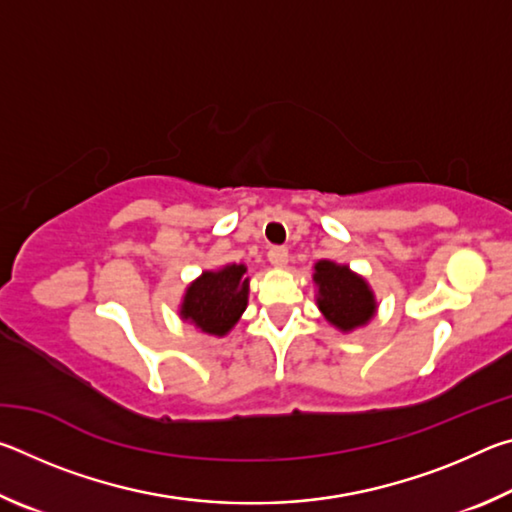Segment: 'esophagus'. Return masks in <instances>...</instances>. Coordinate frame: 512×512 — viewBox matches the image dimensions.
Returning <instances> with one entry per match:
<instances>
[{"instance_id":"obj_1","label":"esophagus","mask_w":512,"mask_h":512,"mask_svg":"<svg viewBox=\"0 0 512 512\" xmlns=\"http://www.w3.org/2000/svg\"><path fill=\"white\" fill-rule=\"evenodd\" d=\"M268 262H271L277 268H284L289 264V250L282 248V246L271 248V250H268Z\"/></svg>"}]
</instances>
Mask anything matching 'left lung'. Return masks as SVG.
I'll return each mask as SVG.
<instances>
[{
  "label": "left lung",
  "mask_w": 512,
  "mask_h": 512,
  "mask_svg": "<svg viewBox=\"0 0 512 512\" xmlns=\"http://www.w3.org/2000/svg\"><path fill=\"white\" fill-rule=\"evenodd\" d=\"M316 287V305L329 325L350 334L366 327L377 316V298L368 280L348 264L318 259L311 275Z\"/></svg>",
  "instance_id": "left-lung-1"
}]
</instances>
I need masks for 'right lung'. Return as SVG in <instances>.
I'll use <instances>...</instances> for the list:
<instances>
[{"mask_svg":"<svg viewBox=\"0 0 512 512\" xmlns=\"http://www.w3.org/2000/svg\"><path fill=\"white\" fill-rule=\"evenodd\" d=\"M246 264H223L203 271L187 284L178 316L207 336L223 339L248 307L250 277Z\"/></svg>","mask_w":512,"mask_h":512,"instance_id":"add662e5","label":"right lung"}]
</instances>
